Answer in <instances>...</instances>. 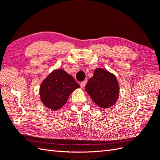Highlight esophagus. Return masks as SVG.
I'll list each match as a JSON object with an SVG mask.
<instances>
[{"mask_svg": "<svg viewBox=\"0 0 160 160\" xmlns=\"http://www.w3.org/2000/svg\"><path fill=\"white\" fill-rule=\"evenodd\" d=\"M86 84H87V80H84V81H83V82H81L80 83V87H81V88H84V86L86 85Z\"/></svg>", "mask_w": 160, "mask_h": 160, "instance_id": "34e87169", "label": "esophagus"}]
</instances>
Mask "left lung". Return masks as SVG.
Masks as SVG:
<instances>
[{"instance_id": "left-lung-1", "label": "left lung", "mask_w": 160, "mask_h": 160, "mask_svg": "<svg viewBox=\"0 0 160 160\" xmlns=\"http://www.w3.org/2000/svg\"><path fill=\"white\" fill-rule=\"evenodd\" d=\"M85 91L96 105L108 109L117 102L120 88L114 74L102 68H97L88 80Z\"/></svg>"}]
</instances>
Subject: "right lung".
Returning a JSON list of instances; mask_svg holds the SVG:
<instances>
[{
  "label": "right lung",
  "mask_w": 160,
  "mask_h": 160,
  "mask_svg": "<svg viewBox=\"0 0 160 160\" xmlns=\"http://www.w3.org/2000/svg\"><path fill=\"white\" fill-rule=\"evenodd\" d=\"M79 87L73 76L62 68H58L52 71L41 84V101L46 108L52 111L58 110L67 103L71 93Z\"/></svg>",
  "instance_id": "right-lung-1"
}]
</instances>
